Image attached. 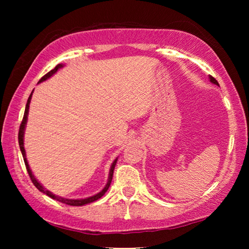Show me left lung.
I'll return each mask as SVG.
<instances>
[{"instance_id": "obj_1", "label": "left lung", "mask_w": 249, "mask_h": 249, "mask_svg": "<svg viewBox=\"0 0 249 249\" xmlns=\"http://www.w3.org/2000/svg\"><path fill=\"white\" fill-rule=\"evenodd\" d=\"M210 81L212 82V83H214V84H216V86H218V82L213 77H210Z\"/></svg>"}]
</instances>
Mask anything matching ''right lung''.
Instances as JSON below:
<instances>
[{
  "label": "right lung",
  "instance_id": "obj_1",
  "mask_svg": "<svg viewBox=\"0 0 249 249\" xmlns=\"http://www.w3.org/2000/svg\"><path fill=\"white\" fill-rule=\"evenodd\" d=\"M62 67H64V65H61V64L57 65L56 67H54V69L50 70L48 73H46V74L44 75V77L39 80L38 83L43 82V81H45V80H47L48 78L52 77V75H53V73L57 72L58 69L62 68ZM33 91H34V90H33ZM32 94H33V92L31 93V95H29V98H28V100H27L26 107H25V113H24V116H23V121H22V123H20L19 130H18V144H19V148H20V151H22L25 166H26V169H27V172H28L29 177H31L32 182L34 183V185H35V187H36L37 189H38V190H39L40 192L45 193V195H47L48 196H50V197H52V199H53V200H57V201H59V202H61V203H65V204H68V205L81 206V205L91 203V202H94V201H96V200H99L100 197H102V196L105 195V192L107 191L109 184H111V181H112V178H113V172H114V168H115V165H116L117 158H116V159L114 160V161H113V163H112L111 169H109V174H108L107 183V185H105V187L103 188V190L101 191V192H99V193H96L95 196H90V197H86V199H78V200L65 199V197H61V196H59L53 195V193L48 191L47 189H45V188L43 187V185H41V184L38 182V181H37V179L35 178V177H34L33 172H32V170H31V168H29V165H28V162H27L26 153H25V148H24V130H25V126H26V123H27V115H28V109H29V103H31V100H32Z\"/></svg>",
  "mask_w": 249,
  "mask_h": 249
}]
</instances>
